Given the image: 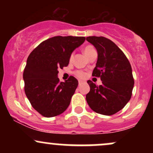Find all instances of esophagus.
<instances>
[{"mask_svg":"<svg viewBox=\"0 0 153 153\" xmlns=\"http://www.w3.org/2000/svg\"><path fill=\"white\" fill-rule=\"evenodd\" d=\"M82 82H83V80H78V83H79V85H80V84L82 83Z\"/></svg>","mask_w":153,"mask_h":153,"instance_id":"esophagus-1","label":"esophagus"}]
</instances>
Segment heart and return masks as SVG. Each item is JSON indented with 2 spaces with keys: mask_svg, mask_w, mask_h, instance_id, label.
Here are the masks:
<instances>
[{
  "mask_svg": "<svg viewBox=\"0 0 153 153\" xmlns=\"http://www.w3.org/2000/svg\"><path fill=\"white\" fill-rule=\"evenodd\" d=\"M94 50H96L94 49V47L91 46V45H87V46H85V47H84L83 52H84V54L86 55L87 54L89 53V52H92V51H94ZM71 57H72V55H71ZM75 75H76L77 76L79 77V78H85V75H86V74H85L84 72L80 71H78L75 72Z\"/></svg>",
  "mask_w": 153,
  "mask_h": 153,
  "instance_id": "heart-1",
  "label": "heart"
}]
</instances>
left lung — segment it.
<instances>
[{
  "label": "left lung",
  "instance_id": "obj_1",
  "mask_svg": "<svg viewBox=\"0 0 153 153\" xmlns=\"http://www.w3.org/2000/svg\"><path fill=\"white\" fill-rule=\"evenodd\" d=\"M88 42L96 47L98 59L92 75L100 77L102 85L87 82L88 106L103 115H113L122 109L131 99L134 87L131 67L125 54L111 40L103 36H88Z\"/></svg>",
  "mask_w": 153,
  "mask_h": 153
}]
</instances>
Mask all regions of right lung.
Instances as JSON below:
<instances>
[{
    "instance_id": "right-lung-1",
    "label": "right lung",
    "mask_w": 153,
    "mask_h": 153,
    "mask_svg": "<svg viewBox=\"0 0 153 153\" xmlns=\"http://www.w3.org/2000/svg\"><path fill=\"white\" fill-rule=\"evenodd\" d=\"M85 40L84 36H54L40 43L28 57L23 74L24 91L41 115L56 117L68 108L78 81L71 76L59 82L58 69L68 65L72 52Z\"/></svg>"
}]
</instances>
